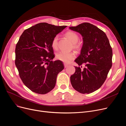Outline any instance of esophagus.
I'll return each instance as SVG.
<instances>
[{"label":"esophagus","mask_w":126,"mask_h":126,"mask_svg":"<svg viewBox=\"0 0 126 126\" xmlns=\"http://www.w3.org/2000/svg\"><path fill=\"white\" fill-rule=\"evenodd\" d=\"M64 67L65 68H66V67H67L68 66V65L67 64H66V63H64Z\"/></svg>","instance_id":"34e87169"}]
</instances>
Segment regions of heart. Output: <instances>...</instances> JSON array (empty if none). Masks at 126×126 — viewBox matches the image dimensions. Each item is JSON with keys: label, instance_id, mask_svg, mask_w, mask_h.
Wrapping results in <instances>:
<instances>
[{"label": "heart", "instance_id": "obj_1", "mask_svg": "<svg viewBox=\"0 0 126 126\" xmlns=\"http://www.w3.org/2000/svg\"><path fill=\"white\" fill-rule=\"evenodd\" d=\"M65 36L73 44L74 48L78 51L81 50V46L80 44L77 43L79 40V37L77 33L72 31H68L66 32ZM58 37L56 36L52 39L51 42V47L54 50H56L58 48ZM75 57V53L72 52H65L60 51L57 52L56 55V58L57 60L64 63H68L70 61L73 60Z\"/></svg>", "mask_w": 126, "mask_h": 126}]
</instances>
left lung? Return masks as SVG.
Masks as SVG:
<instances>
[{"label": "left lung", "mask_w": 126, "mask_h": 126, "mask_svg": "<svg viewBox=\"0 0 126 126\" xmlns=\"http://www.w3.org/2000/svg\"><path fill=\"white\" fill-rule=\"evenodd\" d=\"M69 29L83 37L80 55L75 61L79 66H86L83 70L76 66L75 74L70 76L71 84L81 94L92 93L102 86L112 67V50L109 41L103 31L89 23L71 26Z\"/></svg>", "instance_id": "1"}]
</instances>
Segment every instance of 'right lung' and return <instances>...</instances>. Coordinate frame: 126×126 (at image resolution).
Here are the masks:
<instances>
[{"label":"right lung","mask_w":126,"mask_h":126,"mask_svg":"<svg viewBox=\"0 0 126 126\" xmlns=\"http://www.w3.org/2000/svg\"><path fill=\"white\" fill-rule=\"evenodd\" d=\"M66 26L40 23L25 30L15 48V65L23 84L32 92L44 94L54 88L63 63L54 58L51 42Z\"/></svg>","instance_id":"right-lung-1"}]
</instances>
